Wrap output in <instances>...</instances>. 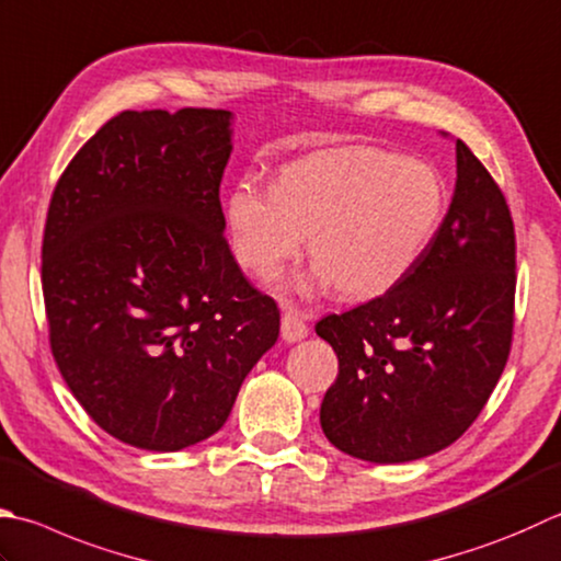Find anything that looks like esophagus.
<instances>
[{
	"instance_id": "esophagus-1",
	"label": "esophagus",
	"mask_w": 561,
	"mask_h": 561,
	"mask_svg": "<svg viewBox=\"0 0 561 561\" xmlns=\"http://www.w3.org/2000/svg\"><path fill=\"white\" fill-rule=\"evenodd\" d=\"M282 337L284 343H299L309 335V325L304 323V313L291 304H282Z\"/></svg>"
}]
</instances>
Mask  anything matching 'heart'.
Here are the masks:
<instances>
[{"instance_id": "b5f03b06", "label": "heart", "mask_w": 561, "mask_h": 561, "mask_svg": "<svg viewBox=\"0 0 561 561\" xmlns=\"http://www.w3.org/2000/svg\"><path fill=\"white\" fill-rule=\"evenodd\" d=\"M445 182L433 164L381 148L313 152L282 170L279 182L240 180L226 204L236 260L274 279L301 255L306 233L318 260L306 291L353 299L387 294L431 245L445 214Z\"/></svg>"}]
</instances>
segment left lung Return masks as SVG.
<instances>
[{
    "label": "left lung",
    "mask_w": 561,
    "mask_h": 561,
    "mask_svg": "<svg viewBox=\"0 0 561 561\" xmlns=\"http://www.w3.org/2000/svg\"><path fill=\"white\" fill-rule=\"evenodd\" d=\"M513 304L506 196L457 140L453 204L419 265L383 296L316 323L337 355V379L321 403L328 440L375 465L453 445L506 367Z\"/></svg>",
    "instance_id": "8db88e82"
}]
</instances>
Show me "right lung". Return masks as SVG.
I'll list each match as a JSON object with an SVG mask.
<instances>
[{
	"label": "right lung",
	"mask_w": 561,
	"mask_h": 561,
	"mask_svg": "<svg viewBox=\"0 0 561 561\" xmlns=\"http://www.w3.org/2000/svg\"><path fill=\"white\" fill-rule=\"evenodd\" d=\"M224 108L121 112L55 184L43 233L50 350L116 440L178 453L224 427L279 309L224 238Z\"/></svg>",
	"instance_id": "1"
}]
</instances>
